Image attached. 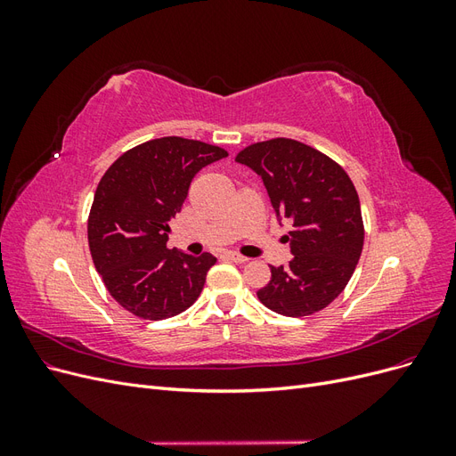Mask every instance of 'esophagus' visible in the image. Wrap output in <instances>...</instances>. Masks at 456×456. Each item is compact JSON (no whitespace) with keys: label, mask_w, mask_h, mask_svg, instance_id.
I'll use <instances>...</instances> for the list:
<instances>
[{"label":"esophagus","mask_w":456,"mask_h":456,"mask_svg":"<svg viewBox=\"0 0 456 456\" xmlns=\"http://www.w3.org/2000/svg\"><path fill=\"white\" fill-rule=\"evenodd\" d=\"M224 256L232 262H236V265H245V262H249V258L243 256V255H238V253H226Z\"/></svg>","instance_id":"1"}]
</instances>
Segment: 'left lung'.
<instances>
[{"mask_svg": "<svg viewBox=\"0 0 456 456\" xmlns=\"http://www.w3.org/2000/svg\"><path fill=\"white\" fill-rule=\"evenodd\" d=\"M236 161L260 175L273 211L293 223V258L270 266L258 300L287 317L323 310L348 285L363 249L362 207L348 173L323 151L283 136L243 148Z\"/></svg>", "mask_w": 456, "mask_h": 456, "instance_id": "1", "label": "left lung"}]
</instances>
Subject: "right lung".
<instances>
[{"instance_id": "add662e5", "label": "right lung", "mask_w": 456, "mask_h": 456, "mask_svg": "<svg viewBox=\"0 0 456 456\" xmlns=\"http://www.w3.org/2000/svg\"><path fill=\"white\" fill-rule=\"evenodd\" d=\"M226 156L220 146L163 136L121 154L96 186L87 220L94 268L118 305L141 320H167L198 300L216 258L169 249V220L196 173Z\"/></svg>"}]
</instances>
